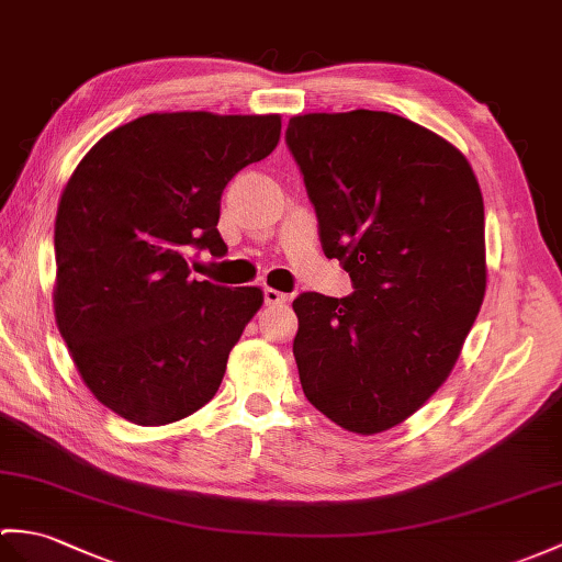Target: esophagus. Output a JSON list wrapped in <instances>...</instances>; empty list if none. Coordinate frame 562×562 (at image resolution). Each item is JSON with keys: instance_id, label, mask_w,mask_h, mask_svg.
Here are the masks:
<instances>
[{"instance_id": "34e87169", "label": "esophagus", "mask_w": 562, "mask_h": 562, "mask_svg": "<svg viewBox=\"0 0 562 562\" xmlns=\"http://www.w3.org/2000/svg\"><path fill=\"white\" fill-rule=\"evenodd\" d=\"M263 299H266L268 306H282V304L290 302V294H284L280 290H272V286H266Z\"/></svg>"}]
</instances>
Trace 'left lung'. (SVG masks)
<instances>
[{"label":"left lung","mask_w":562,"mask_h":562,"mask_svg":"<svg viewBox=\"0 0 562 562\" xmlns=\"http://www.w3.org/2000/svg\"><path fill=\"white\" fill-rule=\"evenodd\" d=\"M342 299H294L306 400L361 436L402 424L450 375L486 292L484 199L464 155L404 116L299 114L284 132Z\"/></svg>","instance_id":"8db88e82"}]
</instances>
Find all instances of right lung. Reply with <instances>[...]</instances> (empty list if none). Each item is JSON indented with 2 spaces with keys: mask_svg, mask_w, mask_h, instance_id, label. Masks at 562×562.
<instances>
[{
  "mask_svg": "<svg viewBox=\"0 0 562 562\" xmlns=\"http://www.w3.org/2000/svg\"><path fill=\"white\" fill-rule=\"evenodd\" d=\"M280 128V114H146L102 136L64 189L57 325L90 393L126 422L172 424L217 393L263 292L193 280L187 258L227 254L222 191Z\"/></svg>",
  "mask_w": 562,
  "mask_h": 562,
  "instance_id": "obj_1",
  "label": "right lung"
}]
</instances>
